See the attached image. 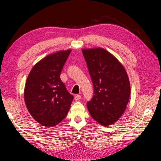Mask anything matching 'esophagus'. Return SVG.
<instances>
[{"label": "esophagus", "instance_id": "1", "mask_svg": "<svg viewBox=\"0 0 161 161\" xmlns=\"http://www.w3.org/2000/svg\"><path fill=\"white\" fill-rule=\"evenodd\" d=\"M81 95H75V97H74V100H80V99H81Z\"/></svg>", "mask_w": 161, "mask_h": 161}]
</instances>
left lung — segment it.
<instances>
[{
  "instance_id": "1",
  "label": "left lung",
  "mask_w": 161,
  "mask_h": 161,
  "mask_svg": "<svg viewBox=\"0 0 161 161\" xmlns=\"http://www.w3.org/2000/svg\"><path fill=\"white\" fill-rule=\"evenodd\" d=\"M93 84L94 95L87 103L93 119L103 126L119 119L129 103L130 86L129 76L118 59L101 47L83 49Z\"/></svg>"
}]
</instances>
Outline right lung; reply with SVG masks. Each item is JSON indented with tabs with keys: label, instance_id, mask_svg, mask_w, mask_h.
Here are the masks:
<instances>
[{
	"label": "right lung",
	"instance_id": "obj_1",
	"mask_svg": "<svg viewBox=\"0 0 161 161\" xmlns=\"http://www.w3.org/2000/svg\"><path fill=\"white\" fill-rule=\"evenodd\" d=\"M71 49L61 50L42 58L31 69L25 83L24 100L33 119L44 126H54L69 112L74 97L60 75Z\"/></svg>",
	"mask_w": 161,
	"mask_h": 161
}]
</instances>
